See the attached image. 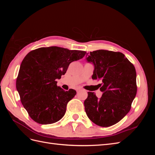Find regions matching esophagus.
<instances>
[{
    "instance_id": "34e87169",
    "label": "esophagus",
    "mask_w": 155,
    "mask_h": 155,
    "mask_svg": "<svg viewBox=\"0 0 155 155\" xmlns=\"http://www.w3.org/2000/svg\"><path fill=\"white\" fill-rule=\"evenodd\" d=\"M81 91V88H78V89H77V92H79V91Z\"/></svg>"
}]
</instances>
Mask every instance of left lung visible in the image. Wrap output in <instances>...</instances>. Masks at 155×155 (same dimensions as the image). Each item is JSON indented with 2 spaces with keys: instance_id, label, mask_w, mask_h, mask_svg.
Segmentation results:
<instances>
[{
  "instance_id": "8db88e82",
  "label": "left lung",
  "mask_w": 155,
  "mask_h": 155,
  "mask_svg": "<svg viewBox=\"0 0 155 155\" xmlns=\"http://www.w3.org/2000/svg\"><path fill=\"white\" fill-rule=\"evenodd\" d=\"M87 60L94 65L93 79L99 84L102 96L88 92L84 101L88 118L101 127L113 125L128 113L137 94V72L134 65L119 51L98 50L91 51Z\"/></svg>"
}]
</instances>
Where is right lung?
Here are the masks:
<instances>
[{
	"label": "right lung",
	"mask_w": 155,
	"mask_h": 155,
	"mask_svg": "<svg viewBox=\"0 0 155 155\" xmlns=\"http://www.w3.org/2000/svg\"><path fill=\"white\" fill-rule=\"evenodd\" d=\"M85 54L82 50L50 46L34 50L25 56L16 88L23 107L35 122L51 124L64 116L68 102L76 91H64L57 85L56 79L66 73L70 63L82 59Z\"/></svg>",
	"instance_id": "right-lung-1"
}]
</instances>
